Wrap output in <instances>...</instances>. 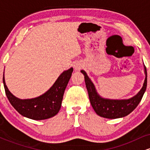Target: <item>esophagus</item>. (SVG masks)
Instances as JSON below:
<instances>
[{
  "label": "esophagus",
  "mask_w": 150,
  "mask_h": 150,
  "mask_svg": "<svg viewBox=\"0 0 150 150\" xmlns=\"http://www.w3.org/2000/svg\"><path fill=\"white\" fill-rule=\"evenodd\" d=\"M74 68H75V70H79L81 68V65L80 64H75V65H74Z\"/></svg>",
  "instance_id": "1"
}]
</instances>
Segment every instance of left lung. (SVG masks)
Listing matches in <instances>:
<instances>
[{
    "instance_id": "obj_1",
    "label": "left lung",
    "mask_w": 150,
    "mask_h": 150,
    "mask_svg": "<svg viewBox=\"0 0 150 150\" xmlns=\"http://www.w3.org/2000/svg\"><path fill=\"white\" fill-rule=\"evenodd\" d=\"M81 73L85 76V85L88 92L91 105L96 113L103 118L114 119V118H122L128 115L137 107V105L140 102L147 88V75L145 65H144V73L146 76L143 87L140 89V92L133 97L124 100H113V99L101 98L96 92L95 87L92 81L89 80L87 73L84 70H81Z\"/></svg>"
}]
</instances>
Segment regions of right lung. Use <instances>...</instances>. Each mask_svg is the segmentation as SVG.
Masks as SVG:
<instances>
[{"instance_id":"1","label":"right lung","mask_w":150,"mask_h":150,"mask_svg":"<svg viewBox=\"0 0 150 150\" xmlns=\"http://www.w3.org/2000/svg\"><path fill=\"white\" fill-rule=\"evenodd\" d=\"M73 71V68L65 70L47 92L30 99H20L13 96L8 90L3 76L5 92L10 104L22 116L33 120L47 119L56 116L59 111L65 89Z\"/></svg>"}]
</instances>
